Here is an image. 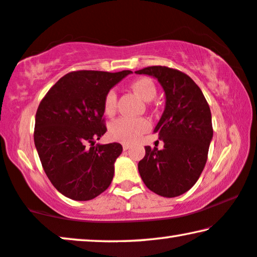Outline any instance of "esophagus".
<instances>
[{
	"label": "esophagus",
	"mask_w": 257,
	"mask_h": 257,
	"mask_svg": "<svg viewBox=\"0 0 257 257\" xmlns=\"http://www.w3.org/2000/svg\"><path fill=\"white\" fill-rule=\"evenodd\" d=\"M122 148H123V150H128V149H130V144L129 143H122Z\"/></svg>",
	"instance_id": "34e87169"
}]
</instances>
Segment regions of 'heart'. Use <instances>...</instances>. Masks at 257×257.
<instances>
[{
	"instance_id": "heart-1",
	"label": "heart",
	"mask_w": 257,
	"mask_h": 257,
	"mask_svg": "<svg viewBox=\"0 0 257 257\" xmlns=\"http://www.w3.org/2000/svg\"><path fill=\"white\" fill-rule=\"evenodd\" d=\"M130 89L143 99L144 101H151L156 98L157 89L153 80L149 77H141L130 83ZM117 94L115 90H109L104 98V112L106 115L112 116L116 110ZM151 124L145 117H118L109 124L108 134L113 140L124 143H132L140 139L142 134L148 132Z\"/></svg>"
}]
</instances>
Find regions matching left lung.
Listing matches in <instances>:
<instances>
[{"label": "left lung", "instance_id": "left-lung-1", "mask_svg": "<svg viewBox=\"0 0 257 257\" xmlns=\"http://www.w3.org/2000/svg\"><path fill=\"white\" fill-rule=\"evenodd\" d=\"M158 79L165 91V109L153 132L164 149L145 147L139 172L145 186L164 197L185 194L200 178L208 159L213 129L208 101L185 72L153 66L135 71Z\"/></svg>", "mask_w": 257, "mask_h": 257}]
</instances>
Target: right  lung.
<instances>
[{
	"instance_id": "right-lung-1",
	"label": "right lung",
	"mask_w": 257,
	"mask_h": 257,
	"mask_svg": "<svg viewBox=\"0 0 257 257\" xmlns=\"http://www.w3.org/2000/svg\"><path fill=\"white\" fill-rule=\"evenodd\" d=\"M129 74L130 70L69 72L39 104L34 144L46 175L66 197L89 201L112 182L122 145H94V141L107 132L102 117L105 94Z\"/></svg>"
}]
</instances>
